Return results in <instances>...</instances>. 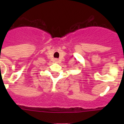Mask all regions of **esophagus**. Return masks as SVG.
<instances>
[{
	"label": "esophagus",
	"mask_w": 124,
	"mask_h": 124,
	"mask_svg": "<svg viewBox=\"0 0 124 124\" xmlns=\"http://www.w3.org/2000/svg\"><path fill=\"white\" fill-rule=\"evenodd\" d=\"M58 61V60H56V61Z\"/></svg>",
	"instance_id": "1"
}]
</instances>
